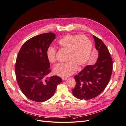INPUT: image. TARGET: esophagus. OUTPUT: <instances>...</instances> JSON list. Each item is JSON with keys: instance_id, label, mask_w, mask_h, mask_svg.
I'll use <instances>...</instances> for the list:
<instances>
[{"instance_id": "34e87169", "label": "esophagus", "mask_w": 126, "mask_h": 126, "mask_svg": "<svg viewBox=\"0 0 126 126\" xmlns=\"http://www.w3.org/2000/svg\"><path fill=\"white\" fill-rule=\"evenodd\" d=\"M62 79L63 81H65V80H67V78H62Z\"/></svg>"}]
</instances>
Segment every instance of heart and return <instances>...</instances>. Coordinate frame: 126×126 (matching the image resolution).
Returning a JSON list of instances; mask_svg holds the SVG:
<instances>
[{
	"label": "heart",
	"instance_id": "1",
	"mask_svg": "<svg viewBox=\"0 0 126 126\" xmlns=\"http://www.w3.org/2000/svg\"><path fill=\"white\" fill-rule=\"evenodd\" d=\"M58 44L64 50L68 51L67 63H59L54 68V73L61 77L66 78L73 75L78 67L81 69L87 63L92 51V44L86 36L68 34L59 40ZM48 61L54 63L56 61L57 50L49 47L46 51Z\"/></svg>",
	"mask_w": 126,
	"mask_h": 126
}]
</instances>
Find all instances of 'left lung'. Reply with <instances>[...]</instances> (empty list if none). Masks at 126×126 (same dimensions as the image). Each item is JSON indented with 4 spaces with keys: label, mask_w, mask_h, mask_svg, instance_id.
I'll return each mask as SVG.
<instances>
[{
    "label": "left lung",
    "mask_w": 126,
    "mask_h": 126,
    "mask_svg": "<svg viewBox=\"0 0 126 126\" xmlns=\"http://www.w3.org/2000/svg\"><path fill=\"white\" fill-rule=\"evenodd\" d=\"M98 57L96 62L87 65L75 76L76 86L72 94L80 100H88L98 96L107 87L112 75L113 62L107 46L94 35Z\"/></svg>",
    "instance_id": "obj_1"
}]
</instances>
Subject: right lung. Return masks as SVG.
Masks as SVG:
<instances>
[{
	"label": "right lung",
	"mask_w": 126,
	"mask_h": 126,
	"mask_svg": "<svg viewBox=\"0 0 126 126\" xmlns=\"http://www.w3.org/2000/svg\"><path fill=\"white\" fill-rule=\"evenodd\" d=\"M56 36L47 32L32 37L18 52L15 68L17 82L22 93L33 101L48 100L62 81L57 76L46 77L51 70L46 53Z\"/></svg>",
	"instance_id": "obj_1"
}]
</instances>
